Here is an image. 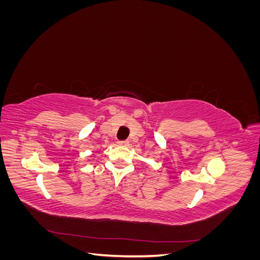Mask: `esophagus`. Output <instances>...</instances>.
<instances>
[{"instance_id":"34e87169","label":"esophagus","mask_w":260,"mask_h":260,"mask_svg":"<svg viewBox=\"0 0 260 260\" xmlns=\"http://www.w3.org/2000/svg\"><path fill=\"white\" fill-rule=\"evenodd\" d=\"M129 144L128 141H118V145H121V146H127Z\"/></svg>"}]
</instances>
